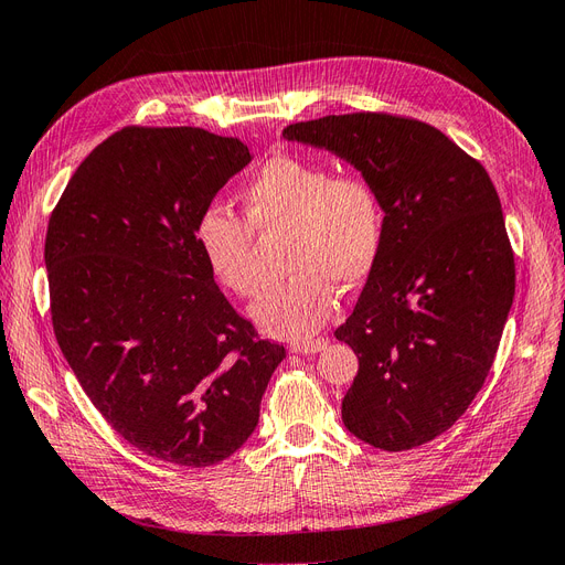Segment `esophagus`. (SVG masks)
<instances>
[{
    "mask_svg": "<svg viewBox=\"0 0 565 565\" xmlns=\"http://www.w3.org/2000/svg\"><path fill=\"white\" fill-rule=\"evenodd\" d=\"M328 344H330V341L324 339V337L303 339V341H295V344H289V351H295V353H318Z\"/></svg>",
    "mask_w": 565,
    "mask_h": 565,
    "instance_id": "1",
    "label": "esophagus"
}]
</instances>
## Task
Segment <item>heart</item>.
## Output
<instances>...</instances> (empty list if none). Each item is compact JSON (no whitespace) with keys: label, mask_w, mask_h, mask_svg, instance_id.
Instances as JSON below:
<instances>
[{"label":"heart","mask_w":565,"mask_h":565,"mask_svg":"<svg viewBox=\"0 0 565 565\" xmlns=\"http://www.w3.org/2000/svg\"><path fill=\"white\" fill-rule=\"evenodd\" d=\"M243 216L207 204L195 221V243L212 276L237 297H254L256 237L289 228L287 280L268 287L252 316L273 337L301 341L337 309V287H361L380 264L386 235L384 204L365 174L301 158H273L243 185Z\"/></svg>","instance_id":"b5f03b06"}]
</instances>
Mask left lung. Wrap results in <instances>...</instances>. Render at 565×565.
Instances as JSON below:
<instances>
[{
  "mask_svg": "<svg viewBox=\"0 0 565 565\" xmlns=\"http://www.w3.org/2000/svg\"><path fill=\"white\" fill-rule=\"evenodd\" d=\"M282 136L337 152L377 185L384 249L334 332L358 355L341 419L372 448L424 446L481 391L514 303L500 195L481 162L413 117L328 115Z\"/></svg>",
  "mask_w": 565,
  "mask_h": 565,
  "instance_id": "obj_1",
  "label": "left lung"
}]
</instances>
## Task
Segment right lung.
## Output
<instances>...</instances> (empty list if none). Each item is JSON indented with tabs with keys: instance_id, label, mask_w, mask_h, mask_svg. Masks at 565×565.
<instances>
[{
	"instance_id": "right-lung-1",
	"label": "right lung",
	"mask_w": 565,
	"mask_h": 565,
	"mask_svg": "<svg viewBox=\"0 0 565 565\" xmlns=\"http://www.w3.org/2000/svg\"><path fill=\"white\" fill-rule=\"evenodd\" d=\"M249 160L233 136L131 125L84 158L49 216L51 324L67 365L129 446L181 467L243 446L285 358L195 243L200 212Z\"/></svg>"
}]
</instances>
